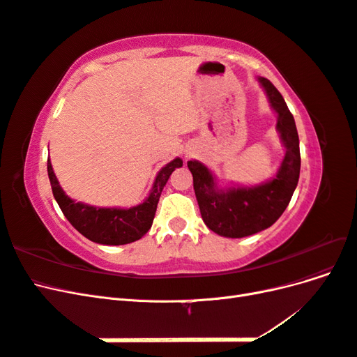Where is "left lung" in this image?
I'll return each instance as SVG.
<instances>
[{
    "mask_svg": "<svg viewBox=\"0 0 357 357\" xmlns=\"http://www.w3.org/2000/svg\"><path fill=\"white\" fill-rule=\"evenodd\" d=\"M268 102L277 114L275 129L286 149L274 177L259 185L220 186L214 172L199 160H188L193 189L204 223L226 238H243L274 225L289 205L298 186L301 155L295 119L275 86L257 77Z\"/></svg>",
    "mask_w": 357,
    "mask_h": 357,
    "instance_id": "obj_1",
    "label": "left lung"
}]
</instances>
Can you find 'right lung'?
<instances>
[{
  "label": "right lung",
  "instance_id": "obj_1",
  "mask_svg": "<svg viewBox=\"0 0 357 357\" xmlns=\"http://www.w3.org/2000/svg\"><path fill=\"white\" fill-rule=\"evenodd\" d=\"M183 167L180 158L172 159L162 167L156 174L149 197L138 205L129 208L121 207H93V205L71 199L53 172L52 162L47 159V174L59 208L68 222L86 238L105 245H122L134 243L152 228L160 193L172 171Z\"/></svg>",
  "mask_w": 357,
  "mask_h": 357
}]
</instances>
